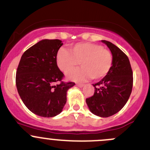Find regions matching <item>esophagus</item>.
Wrapping results in <instances>:
<instances>
[{"instance_id": "obj_1", "label": "esophagus", "mask_w": 150, "mask_h": 150, "mask_svg": "<svg viewBox=\"0 0 150 150\" xmlns=\"http://www.w3.org/2000/svg\"><path fill=\"white\" fill-rule=\"evenodd\" d=\"M76 85H77L78 87H80V88H82V87L84 86V84H82V83H76Z\"/></svg>"}]
</instances>
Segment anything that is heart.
I'll use <instances>...</instances> for the list:
<instances>
[{"label": "heart", "instance_id": "heart-1", "mask_svg": "<svg viewBox=\"0 0 150 150\" xmlns=\"http://www.w3.org/2000/svg\"><path fill=\"white\" fill-rule=\"evenodd\" d=\"M57 62L59 69L67 73L79 63L82 68L74 70L68 77L74 81H83L91 77L99 79L105 77L112 65V54L110 50L99 44L79 42L66 49L59 50Z\"/></svg>", "mask_w": 150, "mask_h": 150}]
</instances>
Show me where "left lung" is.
<instances>
[{"label":"left lung","instance_id":"obj_1","mask_svg":"<svg viewBox=\"0 0 150 150\" xmlns=\"http://www.w3.org/2000/svg\"><path fill=\"white\" fill-rule=\"evenodd\" d=\"M112 54L110 71L101 81L93 84V95L86 99L90 110L101 117H109L122 109L132 92L133 76L127 56L119 48L107 40H102Z\"/></svg>","mask_w":150,"mask_h":150}]
</instances>
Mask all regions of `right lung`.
I'll return each mask as SVG.
<instances>
[{
	"label": "right lung",
	"instance_id": "obj_1",
	"mask_svg": "<svg viewBox=\"0 0 150 150\" xmlns=\"http://www.w3.org/2000/svg\"><path fill=\"white\" fill-rule=\"evenodd\" d=\"M59 40H42L27 49L16 71V86L24 105L42 117L60 113L66 103L67 91L75 83L62 81L64 74L57 64L62 45Z\"/></svg>",
	"mask_w": 150,
	"mask_h": 150
}]
</instances>
